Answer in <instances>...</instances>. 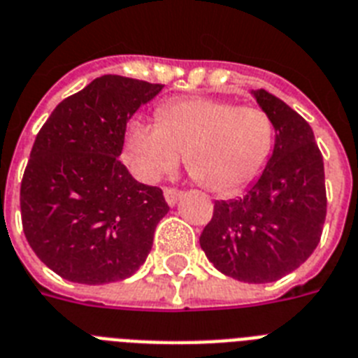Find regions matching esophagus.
Masks as SVG:
<instances>
[{"label": "esophagus", "mask_w": 358, "mask_h": 358, "mask_svg": "<svg viewBox=\"0 0 358 358\" xmlns=\"http://www.w3.org/2000/svg\"><path fill=\"white\" fill-rule=\"evenodd\" d=\"M182 191H178V189H173V187H165L164 189V196L165 200H167V204L169 206H176L178 204V200L182 199Z\"/></svg>", "instance_id": "34e87169"}]
</instances>
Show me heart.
I'll return each instance as SVG.
<instances>
[{"label": "heart", "mask_w": 358, "mask_h": 358, "mask_svg": "<svg viewBox=\"0 0 358 358\" xmlns=\"http://www.w3.org/2000/svg\"><path fill=\"white\" fill-rule=\"evenodd\" d=\"M158 121L134 119L127 127L124 159L143 182H156L185 154L196 182L213 193L231 194L263 173L274 150V123L257 106L178 99L159 106Z\"/></svg>", "instance_id": "heart-1"}]
</instances>
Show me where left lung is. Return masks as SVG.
I'll list each match as a JSON object with an SVG mask.
<instances>
[{"mask_svg":"<svg viewBox=\"0 0 358 358\" xmlns=\"http://www.w3.org/2000/svg\"><path fill=\"white\" fill-rule=\"evenodd\" d=\"M252 95L274 123V150L243 196L215 202L200 248L224 275L270 283L305 263L320 243L327 211L324 158L300 113L264 90Z\"/></svg>","mask_w":358,"mask_h":358,"instance_id":"left-lung-1","label":"left lung"}]
</instances>
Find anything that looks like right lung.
<instances>
[{
	"label": "right lung",
	"mask_w": 358,
	"mask_h": 358,
	"mask_svg": "<svg viewBox=\"0 0 358 358\" xmlns=\"http://www.w3.org/2000/svg\"><path fill=\"white\" fill-rule=\"evenodd\" d=\"M162 88L103 75L64 99L38 132L20 189L23 234L64 280L121 281L147 259L169 206L119 156L130 117Z\"/></svg>",
	"instance_id": "add662e5"
}]
</instances>
